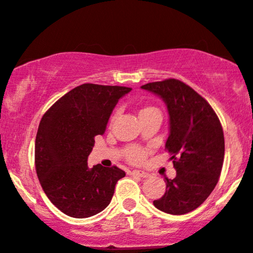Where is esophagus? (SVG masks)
<instances>
[{"label":"esophagus","instance_id":"esophagus-1","mask_svg":"<svg viewBox=\"0 0 253 253\" xmlns=\"http://www.w3.org/2000/svg\"><path fill=\"white\" fill-rule=\"evenodd\" d=\"M132 174L133 175H136V176H140V178H147V176L150 175V174H148V173H146L144 171H138V169L133 171Z\"/></svg>","mask_w":253,"mask_h":253}]
</instances>
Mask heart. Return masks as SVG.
I'll return each mask as SVG.
<instances>
[{
	"label": "heart",
	"instance_id": "obj_1",
	"mask_svg": "<svg viewBox=\"0 0 253 253\" xmlns=\"http://www.w3.org/2000/svg\"><path fill=\"white\" fill-rule=\"evenodd\" d=\"M152 113H159V111H158L157 108L151 107V106H147V107H144V108L140 109L139 118L144 117V115H147V114H152ZM145 156H146V152L142 150V148L135 147V146L127 148V151H126L127 159H128L130 163H133V164L141 163V161L145 159Z\"/></svg>",
	"mask_w": 253,
	"mask_h": 253
}]
</instances>
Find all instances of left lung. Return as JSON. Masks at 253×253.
Masks as SVG:
<instances>
[{"mask_svg": "<svg viewBox=\"0 0 253 253\" xmlns=\"http://www.w3.org/2000/svg\"><path fill=\"white\" fill-rule=\"evenodd\" d=\"M141 88L165 102L169 118L165 148L176 171L174 179L165 178L166 192L153 204L165 213H188L217 185L225 153L223 127L209 102L184 82L169 79Z\"/></svg>", "mask_w": 253, "mask_h": 253, "instance_id": "left-lung-1", "label": "left lung"}]
</instances>
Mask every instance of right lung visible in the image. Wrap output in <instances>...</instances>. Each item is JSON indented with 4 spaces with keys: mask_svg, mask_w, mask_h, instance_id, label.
Listing matches in <instances>:
<instances>
[{
    "mask_svg": "<svg viewBox=\"0 0 253 253\" xmlns=\"http://www.w3.org/2000/svg\"><path fill=\"white\" fill-rule=\"evenodd\" d=\"M132 88L84 84L45 112L35 140V167L45 196L61 212L88 218L105 210L115 184L126 175L117 166L88 167L95 136L105 132L119 100Z\"/></svg>",
    "mask_w": 253,
    "mask_h": 253,
    "instance_id": "1",
    "label": "right lung"
}]
</instances>
